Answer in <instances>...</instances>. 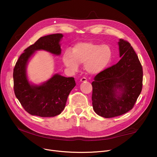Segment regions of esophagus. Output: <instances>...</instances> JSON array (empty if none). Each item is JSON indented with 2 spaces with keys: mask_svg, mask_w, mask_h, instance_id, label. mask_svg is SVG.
<instances>
[{
  "mask_svg": "<svg viewBox=\"0 0 157 157\" xmlns=\"http://www.w3.org/2000/svg\"><path fill=\"white\" fill-rule=\"evenodd\" d=\"M87 81V79H86L85 77L82 78H81V79H80V81H81V82H85V81Z\"/></svg>",
  "mask_w": 157,
  "mask_h": 157,
  "instance_id": "1",
  "label": "esophagus"
}]
</instances>
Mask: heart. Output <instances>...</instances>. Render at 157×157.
I'll return each mask as SVG.
<instances>
[{
  "label": "heart",
  "instance_id": "b5f03b06",
  "mask_svg": "<svg viewBox=\"0 0 157 157\" xmlns=\"http://www.w3.org/2000/svg\"><path fill=\"white\" fill-rule=\"evenodd\" d=\"M113 51L108 44L93 42H80L67 49L63 55V61L71 71H78L79 64H84L86 71L95 74L104 70L111 63Z\"/></svg>",
  "mask_w": 157,
  "mask_h": 157
}]
</instances>
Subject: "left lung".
<instances>
[{"instance_id":"1","label":"left lung","mask_w":157,"mask_h":157,"mask_svg":"<svg viewBox=\"0 0 157 157\" xmlns=\"http://www.w3.org/2000/svg\"><path fill=\"white\" fill-rule=\"evenodd\" d=\"M121 60L98 73L92 85V105L101 117L120 116L134 108L143 88V71L138 56L127 40L118 43ZM117 89L122 91L118 96Z\"/></svg>"}]
</instances>
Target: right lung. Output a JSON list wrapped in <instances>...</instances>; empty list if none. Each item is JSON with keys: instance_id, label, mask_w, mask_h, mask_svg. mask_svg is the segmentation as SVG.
I'll return each mask as SVG.
<instances>
[{"instance_id": "add662e5", "label": "right lung", "mask_w": 157, "mask_h": 157, "mask_svg": "<svg viewBox=\"0 0 157 157\" xmlns=\"http://www.w3.org/2000/svg\"><path fill=\"white\" fill-rule=\"evenodd\" d=\"M63 35L52 34L39 38L24 50L13 70L14 94L24 109L31 115L53 117L64 109L67 97L76 82L72 77L65 78L55 74L40 86L31 85L26 76V65L32 55L39 49L55 55L61 53L59 42Z\"/></svg>"}]
</instances>
